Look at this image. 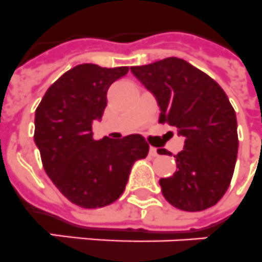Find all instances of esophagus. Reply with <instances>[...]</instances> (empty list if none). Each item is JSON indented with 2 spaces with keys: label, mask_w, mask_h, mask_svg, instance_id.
Wrapping results in <instances>:
<instances>
[{
  "label": "esophagus",
  "mask_w": 262,
  "mask_h": 262,
  "mask_svg": "<svg viewBox=\"0 0 262 262\" xmlns=\"http://www.w3.org/2000/svg\"><path fill=\"white\" fill-rule=\"evenodd\" d=\"M149 153H150L151 157H156V156H158L157 148H155V146H150V149H149Z\"/></svg>",
  "instance_id": "34e87169"
}]
</instances>
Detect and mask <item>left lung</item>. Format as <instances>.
Segmentation results:
<instances>
[{"instance_id":"left-lung-1","label":"left lung","mask_w":262,"mask_h":262,"mask_svg":"<svg viewBox=\"0 0 262 262\" xmlns=\"http://www.w3.org/2000/svg\"><path fill=\"white\" fill-rule=\"evenodd\" d=\"M160 106V124L185 138L177 170L160 180L165 200L185 212L216 205L229 188L238 150L236 112L216 81L185 60L169 57L132 67ZM160 155H172L158 149Z\"/></svg>"}]
</instances>
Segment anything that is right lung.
<instances>
[{"label": "right lung", "mask_w": 262, "mask_h": 262, "mask_svg": "<svg viewBox=\"0 0 262 262\" xmlns=\"http://www.w3.org/2000/svg\"><path fill=\"white\" fill-rule=\"evenodd\" d=\"M127 70L77 65L46 90L36 109L34 142L46 174L81 208H102L116 201L133 164L148 156L149 145L141 135L93 138L92 124L104 114L107 89Z\"/></svg>", "instance_id": "right-lung-1"}]
</instances>
